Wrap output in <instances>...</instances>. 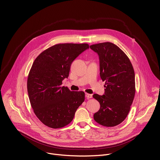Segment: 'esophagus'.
<instances>
[{
	"instance_id": "1",
	"label": "esophagus",
	"mask_w": 160,
	"mask_h": 160,
	"mask_svg": "<svg viewBox=\"0 0 160 160\" xmlns=\"http://www.w3.org/2000/svg\"><path fill=\"white\" fill-rule=\"evenodd\" d=\"M86 97L87 98H91L92 97H93V96H92L91 94H89V93H86Z\"/></svg>"
}]
</instances>
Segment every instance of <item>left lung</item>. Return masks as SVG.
I'll return each mask as SVG.
<instances>
[{
  "label": "left lung",
  "instance_id": "8db88e82",
  "mask_svg": "<svg viewBox=\"0 0 160 160\" xmlns=\"http://www.w3.org/2000/svg\"><path fill=\"white\" fill-rule=\"evenodd\" d=\"M90 48L98 55L100 76L106 84L103 95H93L100 105L94 119L104 127H115L126 119L133 102L134 70L128 56L110 42L92 45Z\"/></svg>",
  "mask_w": 160,
  "mask_h": 160
}]
</instances>
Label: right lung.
Returning a JSON list of instances; mask_svg holds the SVG:
<instances>
[{
	"label": "right lung",
	"mask_w": 160,
	"mask_h": 160,
	"mask_svg": "<svg viewBox=\"0 0 160 160\" xmlns=\"http://www.w3.org/2000/svg\"><path fill=\"white\" fill-rule=\"evenodd\" d=\"M89 48L88 44H57L42 52L33 62L27 90L33 112L45 125L60 128L69 124L85 100L83 91L62 87L72 62Z\"/></svg>",
	"instance_id": "right-lung-1"
}]
</instances>
